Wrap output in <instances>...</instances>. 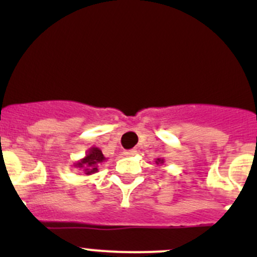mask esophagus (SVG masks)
<instances>
[{
  "label": "esophagus",
  "mask_w": 257,
  "mask_h": 257,
  "mask_svg": "<svg viewBox=\"0 0 257 257\" xmlns=\"http://www.w3.org/2000/svg\"><path fill=\"white\" fill-rule=\"evenodd\" d=\"M135 153H137V150H135V149L126 150V151H124V155H125V156H134Z\"/></svg>",
  "instance_id": "1"
}]
</instances>
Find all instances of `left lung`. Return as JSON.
Returning a JSON list of instances; mask_svg holds the SVG:
<instances>
[{
  "label": "left lung",
  "mask_w": 257,
  "mask_h": 257,
  "mask_svg": "<svg viewBox=\"0 0 257 257\" xmlns=\"http://www.w3.org/2000/svg\"><path fill=\"white\" fill-rule=\"evenodd\" d=\"M156 163H157V164H163L164 163V159L163 158H157Z\"/></svg>",
  "instance_id": "obj_1"
}]
</instances>
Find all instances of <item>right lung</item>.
Wrapping results in <instances>:
<instances>
[{"instance_id": "obj_1", "label": "right lung", "mask_w": 257, "mask_h": 257, "mask_svg": "<svg viewBox=\"0 0 257 257\" xmlns=\"http://www.w3.org/2000/svg\"><path fill=\"white\" fill-rule=\"evenodd\" d=\"M105 161L106 158L102 155L101 150L98 149V147H90L85 157L78 161L77 163H75V167L79 168L85 175H91V174L99 172V166Z\"/></svg>"}]
</instances>
